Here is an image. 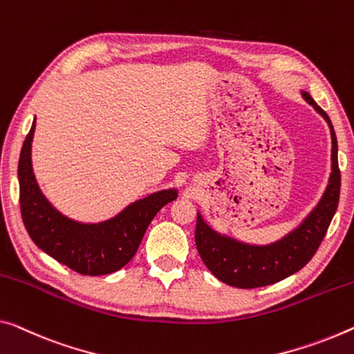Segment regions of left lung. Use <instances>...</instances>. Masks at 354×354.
<instances>
[{"label":"left lung","mask_w":354,"mask_h":354,"mask_svg":"<svg viewBox=\"0 0 354 354\" xmlns=\"http://www.w3.org/2000/svg\"><path fill=\"white\" fill-rule=\"evenodd\" d=\"M302 96L310 102L317 112L322 113L330 128L333 138V172L329 177V185L326 188L322 201L312 210L304 223L295 231H291L281 241L270 245H248L234 241L231 237L220 236L212 227L205 225L203 216L198 214L196 221V248L204 264L223 283L252 290V288L268 286L286 279L297 270H301L328 232L333 216L339 205L340 198V169L337 160V138L328 113L312 100L307 91Z\"/></svg>","instance_id":"obj_1"}]
</instances>
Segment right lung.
<instances>
[{"label":"right lung","instance_id":"add662e5","mask_svg":"<svg viewBox=\"0 0 354 354\" xmlns=\"http://www.w3.org/2000/svg\"><path fill=\"white\" fill-rule=\"evenodd\" d=\"M36 122L26 134L19 160L20 214L31 241L58 263L82 275H106L128 264L155 215L177 198L162 189L136 201L113 218L84 225L66 218L44 198L31 166V140Z\"/></svg>","mask_w":354,"mask_h":354}]
</instances>
